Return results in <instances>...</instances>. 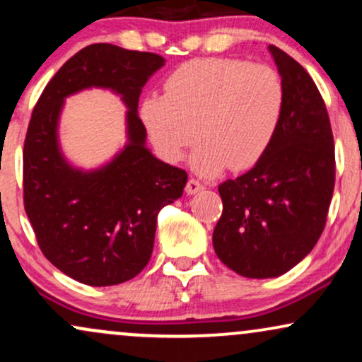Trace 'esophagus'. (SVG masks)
I'll use <instances>...</instances> for the list:
<instances>
[{
	"label": "esophagus",
	"instance_id": "1",
	"mask_svg": "<svg viewBox=\"0 0 362 362\" xmlns=\"http://www.w3.org/2000/svg\"><path fill=\"white\" fill-rule=\"evenodd\" d=\"M201 190H204V184H202V182H199L197 178H189V182H187V185H185V192L189 194V195H192V194H197V192H201Z\"/></svg>",
	"mask_w": 362,
	"mask_h": 362
}]
</instances>
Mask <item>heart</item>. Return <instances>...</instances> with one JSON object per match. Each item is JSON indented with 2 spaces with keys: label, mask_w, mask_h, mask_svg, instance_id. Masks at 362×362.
I'll use <instances>...</instances> for the list:
<instances>
[{
  "label": "heart",
  "mask_w": 362,
  "mask_h": 362,
  "mask_svg": "<svg viewBox=\"0 0 362 362\" xmlns=\"http://www.w3.org/2000/svg\"><path fill=\"white\" fill-rule=\"evenodd\" d=\"M165 95H149L139 115L158 155L177 163L199 136L192 167L211 177L255 167L272 146L284 112V85L271 66L202 57L177 66Z\"/></svg>",
  "instance_id": "obj_1"
}]
</instances>
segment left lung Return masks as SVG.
Returning a JSON list of instances; mask_svg holds the SVG:
<instances>
[{
	"label": "left lung",
	"instance_id": "obj_1",
	"mask_svg": "<svg viewBox=\"0 0 362 362\" xmlns=\"http://www.w3.org/2000/svg\"><path fill=\"white\" fill-rule=\"evenodd\" d=\"M284 85V112L272 146L242 177L218 187L223 214L216 255L243 277H277L300 264L327 223L335 149L325 102L298 61L269 45Z\"/></svg>",
	"mask_w": 362,
	"mask_h": 362
}]
</instances>
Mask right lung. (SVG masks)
<instances>
[{
	"label": "right lung",
	"mask_w": 362,
	"mask_h": 362,
	"mask_svg": "<svg viewBox=\"0 0 362 362\" xmlns=\"http://www.w3.org/2000/svg\"><path fill=\"white\" fill-rule=\"evenodd\" d=\"M163 64L153 52L91 44L61 66L32 112L25 213L45 259L83 284L115 286L138 276L151 257L158 213L184 194L187 172L151 155L138 115L141 90ZM91 86L123 95L129 143L105 168L81 173L60 155L57 120L64 98Z\"/></svg>",
	"instance_id": "add662e5"
}]
</instances>
